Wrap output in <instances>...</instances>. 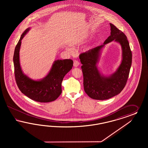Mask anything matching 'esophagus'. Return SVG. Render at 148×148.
Segmentation results:
<instances>
[{
    "instance_id": "1",
    "label": "esophagus",
    "mask_w": 148,
    "mask_h": 148,
    "mask_svg": "<svg viewBox=\"0 0 148 148\" xmlns=\"http://www.w3.org/2000/svg\"><path fill=\"white\" fill-rule=\"evenodd\" d=\"M79 64H80V63H79V62L77 60H74V66L75 67H78V66H79Z\"/></svg>"
}]
</instances>
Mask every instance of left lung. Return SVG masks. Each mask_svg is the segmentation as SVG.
Instances as JSON below:
<instances>
[{"label":"left lung","mask_w":148,"mask_h":148,"mask_svg":"<svg viewBox=\"0 0 148 148\" xmlns=\"http://www.w3.org/2000/svg\"><path fill=\"white\" fill-rule=\"evenodd\" d=\"M111 35L103 45L89 50L79 56L82 66L84 87L86 93L90 98L106 100L119 94L125 87L132 63V52L125 35L111 23ZM114 40L121 45L122 61L116 71L110 76L101 75L96 63L98 61L101 50L104 45Z\"/></svg>","instance_id":"left-lung-1"}]
</instances>
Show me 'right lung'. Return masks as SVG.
Returning <instances> with one entry per match:
<instances>
[{"mask_svg":"<svg viewBox=\"0 0 148 148\" xmlns=\"http://www.w3.org/2000/svg\"><path fill=\"white\" fill-rule=\"evenodd\" d=\"M29 29L23 33L15 47L13 60L16 82L21 92L28 98L37 102L49 103L61 94L63 79L72 69L73 61L71 59L55 61L49 73L40 80H33L24 74L19 63V49L21 40Z\"/></svg>","mask_w":148,"mask_h":148,"instance_id":"right-lung-1","label":"right lung"}]
</instances>
